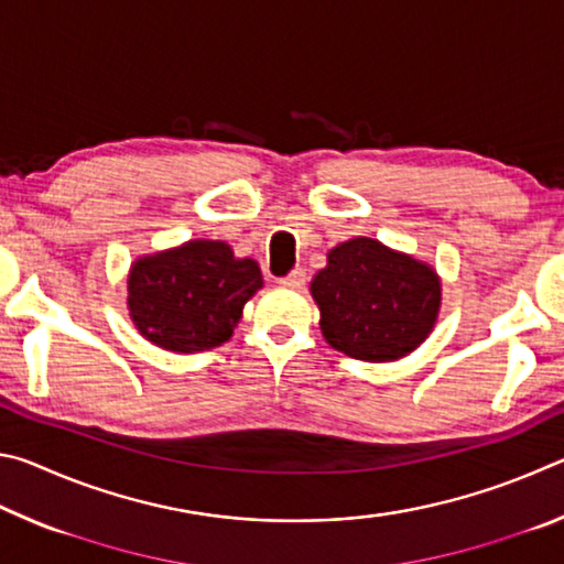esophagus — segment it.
Returning <instances> with one entry per match:
<instances>
[{
	"mask_svg": "<svg viewBox=\"0 0 564 564\" xmlns=\"http://www.w3.org/2000/svg\"><path fill=\"white\" fill-rule=\"evenodd\" d=\"M279 283L281 285H289V289H301V285L305 283V271L303 269H293L289 275H283Z\"/></svg>",
	"mask_w": 564,
	"mask_h": 564,
	"instance_id": "esophagus-1",
	"label": "esophagus"
}]
</instances>
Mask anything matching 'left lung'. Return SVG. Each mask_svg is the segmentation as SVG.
<instances>
[{"mask_svg": "<svg viewBox=\"0 0 564 564\" xmlns=\"http://www.w3.org/2000/svg\"><path fill=\"white\" fill-rule=\"evenodd\" d=\"M311 293L321 330L333 348L358 360H395L433 330L441 281L431 265L395 253L373 238L333 248Z\"/></svg>", "mask_w": 564, "mask_h": 564, "instance_id": "8db88e82", "label": "left lung"}]
</instances>
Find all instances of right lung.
Here are the masks:
<instances>
[{
    "label": "right lung",
    "mask_w": 564,
    "mask_h": 564,
    "mask_svg": "<svg viewBox=\"0 0 564 564\" xmlns=\"http://www.w3.org/2000/svg\"><path fill=\"white\" fill-rule=\"evenodd\" d=\"M263 285L259 263L221 241H188L147 256L129 273L131 318L151 343L194 352L231 338L243 303Z\"/></svg>",
    "instance_id": "1"
}]
</instances>
